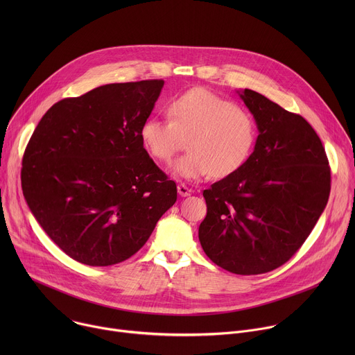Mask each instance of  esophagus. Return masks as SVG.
<instances>
[{"label":"esophagus","instance_id":"obj_1","mask_svg":"<svg viewBox=\"0 0 355 355\" xmlns=\"http://www.w3.org/2000/svg\"><path fill=\"white\" fill-rule=\"evenodd\" d=\"M177 189H178V193H180L181 196H189V195L192 193V189H191L189 187H187L185 184H178Z\"/></svg>","mask_w":355,"mask_h":355}]
</instances>
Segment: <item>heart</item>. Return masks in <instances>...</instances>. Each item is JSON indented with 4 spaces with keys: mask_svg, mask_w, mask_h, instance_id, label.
I'll return each instance as SVG.
<instances>
[{
    "mask_svg": "<svg viewBox=\"0 0 355 355\" xmlns=\"http://www.w3.org/2000/svg\"><path fill=\"white\" fill-rule=\"evenodd\" d=\"M170 119L150 116L140 140L150 157L168 163L188 139V153L173 166L175 177L225 178L237 173L257 143V123L248 112L207 88H191L168 104Z\"/></svg>",
    "mask_w": 355,
    "mask_h": 355,
    "instance_id": "1",
    "label": "heart"
}]
</instances>
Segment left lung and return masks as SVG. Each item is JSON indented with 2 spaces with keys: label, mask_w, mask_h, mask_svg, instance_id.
<instances>
[{
  "label": "left lung",
  "mask_w": 355,
  "mask_h": 355,
  "mask_svg": "<svg viewBox=\"0 0 355 355\" xmlns=\"http://www.w3.org/2000/svg\"><path fill=\"white\" fill-rule=\"evenodd\" d=\"M240 98L260 135L248 162L204 191L208 212L198 234L216 266L256 275L281 267L305 243L327 205L331 175L305 118L252 89Z\"/></svg>",
  "instance_id": "8db88e82"
}]
</instances>
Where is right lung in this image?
Returning a JSON list of instances; mask_svg holds the SVG:
<instances>
[{
	"mask_svg": "<svg viewBox=\"0 0 355 355\" xmlns=\"http://www.w3.org/2000/svg\"><path fill=\"white\" fill-rule=\"evenodd\" d=\"M163 85L116 83L64 98L29 139L21 170L26 204L78 263L107 267L128 260L175 204V182L139 136Z\"/></svg>",
	"mask_w": 355,
	"mask_h": 355,
	"instance_id": "1",
	"label": "right lung"
}]
</instances>
